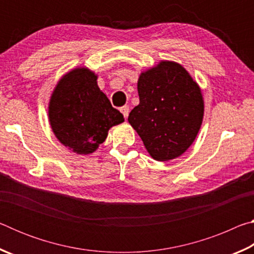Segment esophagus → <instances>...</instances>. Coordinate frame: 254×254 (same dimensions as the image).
<instances>
[{
	"mask_svg": "<svg viewBox=\"0 0 254 254\" xmlns=\"http://www.w3.org/2000/svg\"><path fill=\"white\" fill-rule=\"evenodd\" d=\"M120 111L122 112L123 117L127 119V115H128V112H130V107H128L127 105H126V106H122L121 109H120Z\"/></svg>",
	"mask_w": 254,
	"mask_h": 254,
	"instance_id": "esophagus-1",
	"label": "esophagus"
}]
</instances>
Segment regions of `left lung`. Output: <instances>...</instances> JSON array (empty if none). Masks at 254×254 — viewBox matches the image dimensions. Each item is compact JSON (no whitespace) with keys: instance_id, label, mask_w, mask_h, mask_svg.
Returning <instances> with one entry per match:
<instances>
[{"instance_id":"8db88e82","label":"left lung","mask_w":254,"mask_h":254,"mask_svg":"<svg viewBox=\"0 0 254 254\" xmlns=\"http://www.w3.org/2000/svg\"><path fill=\"white\" fill-rule=\"evenodd\" d=\"M140 103L127 121L154 160L168 161L186 151L196 139L204 117L199 86L185 68L161 62L137 80Z\"/></svg>"}]
</instances>
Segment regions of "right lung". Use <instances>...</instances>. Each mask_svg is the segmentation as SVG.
I'll return each instance as SVG.
<instances>
[{"instance_id": "add662e5", "label": "right lung", "mask_w": 254, "mask_h": 254, "mask_svg": "<svg viewBox=\"0 0 254 254\" xmlns=\"http://www.w3.org/2000/svg\"><path fill=\"white\" fill-rule=\"evenodd\" d=\"M97 76L76 68L58 81L49 102V122L57 139L72 152L93 153L110 127L124 122L97 86Z\"/></svg>"}]
</instances>
